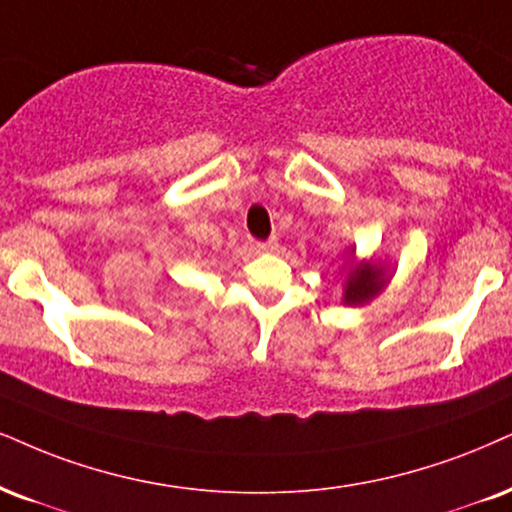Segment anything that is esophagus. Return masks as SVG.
Masks as SVG:
<instances>
[{
    "mask_svg": "<svg viewBox=\"0 0 512 512\" xmlns=\"http://www.w3.org/2000/svg\"><path fill=\"white\" fill-rule=\"evenodd\" d=\"M256 249L258 251H273L277 249V239H266V242H256Z\"/></svg>",
    "mask_w": 512,
    "mask_h": 512,
    "instance_id": "34e87169",
    "label": "esophagus"
}]
</instances>
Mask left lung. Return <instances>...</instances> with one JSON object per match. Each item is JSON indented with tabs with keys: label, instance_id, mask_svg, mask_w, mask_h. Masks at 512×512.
Here are the masks:
<instances>
[{
	"label": "left lung",
	"instance_id": "obj_1",
	"mask_svg": "<svg viewBox=\"0 0 512 512\" xmlns=\"http://www.w3.org/2000/svg\"><path fill=\"white\" fill-rule=\"evenodd\" d=\"M382 289V280H380V270H377L372 263H365L358 270H353L346 280V294L344 301L346 304H365L370 301L372 296Z\"/></svg>",
	"mask_w": 512,
	"mask_h": 512
}]
</instances>
